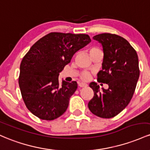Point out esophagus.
<instances>
[{
  "instance_id": "obj_1",
  "label": "esophagus",
  "mask_w": 150,
  "mask_h": 150,
  "mask_svg": "<svg viewBox=\"0 0 150 150\" xmlns=\"http://www.w3.org/2000/svg\"><path fill=\"white\" fill-rule=\"evenodd\" d=\"M79 87H86L88 86V84L85 83H79Z\"/></svg>"
}]
</instances>
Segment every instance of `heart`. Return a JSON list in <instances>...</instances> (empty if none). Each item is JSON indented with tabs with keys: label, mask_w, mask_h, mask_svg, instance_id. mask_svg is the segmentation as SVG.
I'll return each instance as SVG.
<instances>
[{
	"label": "heart",
	"mask_w": 150,
	"mask_h": 150,
	"mask_svg": "<svg viewBox=\"0 0 150 150\" xmlns=\"http://www.w3.org/2000/svg\"><path fill=\"white\" fill-rule=\"evenodd\" d=\"M98 50H98V49L96 47H92L90 50V54L92 52H96V51H98ZM80 76H81V79L82 80L87 81L90 79V74H89L88 72H86V71L83 72V73L81 74Z\"/></svg>",
	"instance_id": "obj_1"
}]
</instances>
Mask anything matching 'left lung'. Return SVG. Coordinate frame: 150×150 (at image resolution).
<instances>
[{"label":"left lung","instance_id":"8db88e82","mask_svg":"<svg viewBox=\"0 0 150 150\" xmlns=\"http://www.w3.org/2000/svg\"><path fill=\"white\" fill-rule=\"evenodd\" d=\"M93 39L101 44L103 51L97 81L108 84V88L100 91L97 83L91 82L89 86L94 96L88 106L94 115L110 118L125 109L133 96L139 76L138 57L130 44L117 35L103 33Z\"/></svg>","mask_w":150,"mask_h":150}]
</instances>
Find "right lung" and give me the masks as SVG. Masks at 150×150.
Listing matches in <instances>:
<instances>
[{"instance_id":"right-lung-1","label":"right lung","mask_w":150,"mask_h":150,"mask_svg":"<svg viewBox=\"0 0 150 150\" xmlns=\"http://www.w3.org/2000/svg\"><path fill=\"white\" fill-rule=\"evenodd\" d=\"M85 34L51 33L32 46L20 67L19 86L25 105L42 120L64 113L77 83L59 81V75L77 51L91 42Z\"/></svg>"}]
</instances>
